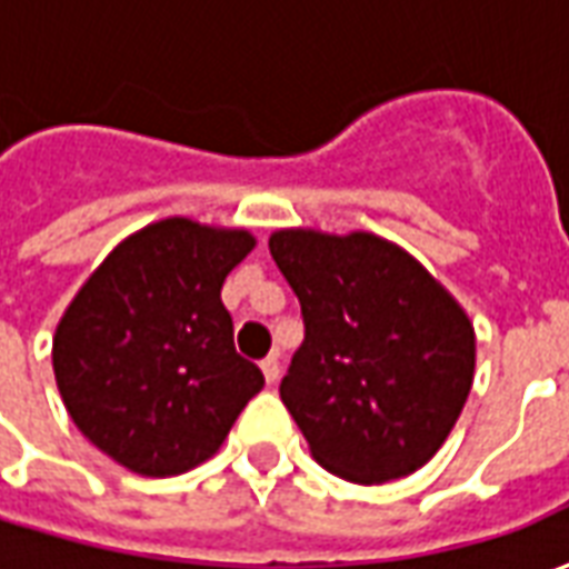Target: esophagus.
<instances>
[{"mask_svg":"<svg viewBox=\"0 0 569 569\" xmlns=\"http://www.w3.org/2000/svg\"><path fill=\"white\" fill-rule=\"evenodd\" d=\"M261 371H264V381L277 383V381H280V359H277V357L261 359Z\"/></svg>","mask_w":569,"mask_h":569,"instance_id":"esophagus-1","label":"esophagus"}]
</instances>
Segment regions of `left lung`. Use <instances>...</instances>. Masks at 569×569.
Wrapping results in <instances>:
<instances>
[{
  "instance_id": "8db88e82",
  "label": "left lung",
  "mask_w": 569,
  "mask_h": 569,
  "mask_svg": "<svg viewBox=\"0 0 569 569\" xmlns=\"http://www.w3.org/2000/svg\"><path fill=\"white\" fill-rule=\"evenodd\" d=\"M268 247L305 317L280 399L313 460L353 485L418 472L472 390L476 329L460 301L371 231L280 228Z\"/></svg>"
}]
</instances>
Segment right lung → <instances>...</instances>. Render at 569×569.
Listing matches in <instances>:
<instances>
[{
	"label": "right lung",
	"instance_id": "1",
	"mask_svg": "<svg viewBox=\"0 0 569 569\" xmlns=\"http://www.w3.org/2000/svg\"><path fill=\"white\" fill-rule=\"evenodd\" d=\"M252 249L247 228L170 216L124 237L63 310L57 390L81 436L130 472L170 478L210 460L264 387L222 305Z\"/></svg>",
	"mask_w": 569,
	"mask_h": 569
}]
</instances>
